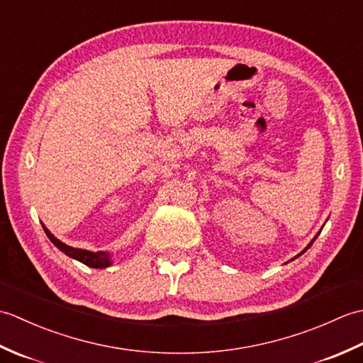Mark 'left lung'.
I'll return each instance as SVG.
<instances>
[{"instance_id":"8db88e82","label":"left lung","mask_w":363,"mask_h":363,"mask_svg":"<svg viewBox=\"0 0 363 363\" xmlns=\"http://www.w3.org/2000/svg\"><path fill=\"white\" fill-rule=\"evenodd\" d=\"M315 238H317V237H315ZM315 238H313V240H312V242H311V245H309V246H307V248H306V250H304V251H303V252H306V251H307V250H309V248H311V246H312V243H313V242H315ZM303 252H301V254H303Z\"/></svg>"}]
</instances>
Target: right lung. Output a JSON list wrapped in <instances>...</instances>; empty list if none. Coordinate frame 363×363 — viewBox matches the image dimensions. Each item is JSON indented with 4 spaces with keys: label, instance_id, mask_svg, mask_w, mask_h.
<instances>
[{
    "label": "right lung",
    "instance_id": "1",
    "mask_svg": "<svg viewBox=\"0 0 363 363\" xmlns=\"http://www.w3.org/2000/svg\"><path fill=\"white\" fill-rule=\"evenodd\" d=\"M43 229H45V233H46V235H48L50 240L54 243V246H57V248L62 252H65L67 256L79 260V262H82V264H86L87 267H91V268H104V267L111 265V257H109V254H107V252H103V251L91 252V251L79 250V248H72V246H68L60 240H57V238L54 237L45 226H43Z\"/></svg>",
    "mask_w": 363,
    "mask_h": 363
}]
</instances>
